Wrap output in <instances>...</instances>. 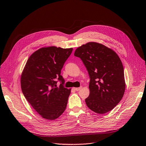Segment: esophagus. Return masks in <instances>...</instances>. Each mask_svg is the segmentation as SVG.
I'll use <instances>...</instances> for the list:
<instances>
[{
  "label": "esophagus",
  "mask_w": 146,
  "mask_h": 146,
  "mask_svg": "<svg viewBox=\"0 0 146 146\" xmlns=\"http://www.w3.org/2000/svg\"><path fill=\"white\" fill-rule=\"evenodd\" d=\"M81 87H79V88H73V90H74L75 91H79V90H80L81 89Z\"/></svg>",
  "instance_id": "esophagus-1"
}]
</instances>
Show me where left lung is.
I'll use <instances>...</instances> for the list:
<instances>
[{"instance_id": "1", "label": "left lung", "mask_w": 146, "mask_h": 146, "mask_svg": "<svg viewBox=\"0 0 146 146\" xmlns=\"http://www.w3.org/2000/svg\"><path fill=\"white\" fill-rule=\"evenodd\" d=\"M80 58L90 78L89 96L85 101L92 111L105 114L122 99L125 89L123 68L117 54L103 44L90 42L77 48Z\"/></svg>"}]
</instances>
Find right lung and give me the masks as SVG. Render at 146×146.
<instances>
[{"instance_id":"right-lung-1","label":"right lung","mask_w":146,"mask_h":146,"mask_svg":"<svg viewBox=\"0 0 146 146\" xmlns=\"http://www.w3.org/2000/svg\"><path fill=\"white\" fill-rule=\"evenodd\" d=\"M72 51V48H41L31 55L22 73L21 86L25 99L45 119H56L66 109L70 89L64 87L60 71Z\"/></svg>"}]
</instances>
